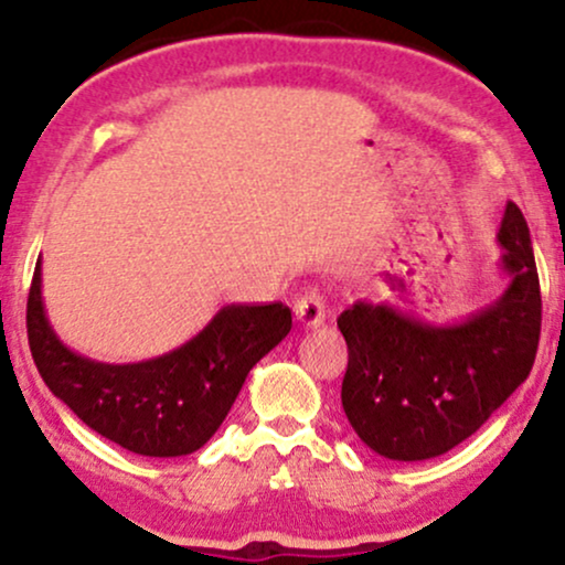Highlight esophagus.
Instances as JSON below:
<instances>
[{
  "instance_id": "1",
  "label": "esophagus",
  "mask_w": 565,
  "mask_h": 565,
  "mask_svg": "<svg viewBox=\"0 0 565 565\" xmlns=\"http://www.w3.org/2000/svg\"><path fill=\"white\" fill-rule=\"evenodd\" d=\"M295 316L302 329H316L319 323H323V319H327V300H323L321 291L308 289L305 295L297 297Z\"/></svg>"
}]
</instances>
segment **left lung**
<instances>
[{
    "label": "left lung",
    "instance_id": "1",
    "mask_svg": "<svg viewBox=\"0 0 565 565\" xmlns=\"http://www.w3.org/2000/svg\"><path fill=\"white\" fill-rule=\"evenodd\" d=\"M508 287L468 319L433 323L391 302L359 300L337 327L348 342L342 408L372 451L423 462L462 444L529 377L542 295L526 217L508 201L499 225Z\"/></svg>",
    "mask_w": 565,
    "mask_h": 565
}]
</instances>
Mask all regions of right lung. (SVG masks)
Here are the masks:
<instances>
[{
	"instance_id": "obj_1",
	"label": "right lung",
	"mask_w": 565,
	"mask_h": 565,
	"mask_svg": "<svg viewBox=\"0 0 565 565\" xmlns=\"http://www.w3.org/2000/svg\"><path fill=\"white\" fill-rule=\"evenodd\" d=\"M25 327L44 385L84 425L142 457H185L215 436L252 366L289 334L291 310L281 302L225 305L170 353L138 364H103L55 334L44 310L39 257Z\"/></svg>"
}]
</instances>
